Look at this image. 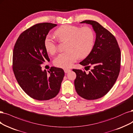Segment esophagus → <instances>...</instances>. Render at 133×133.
Listing matches in <instances>:
<instances>
[{"label":"esophagus","instance_id":"esophagus-1","mask_svg":"<svg viewBox=\"0 0 133 133\" xmlns=\"http://www.w3.org/2000/svg\"><path fill=\"white\" fill-rule=\"evenodd\" d=\"M64 72H65V73H68V72H69V71H71V70L70 69H65L64 70Z\"/></svg>","mask_w":133,"mask_h":133}]
</instances>
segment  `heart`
<instances>
[{
    "label": "heart",
    "mask_w": 133,
    "mask_h": 133,
    "mask_svg": "<svg viewBox=\"0 0 133 133\" xmlns=\"http://www.w3.org/2000/svg\"><path fill=\"white\" fill-rule=\"evenodd\" d=\"M61 42L67 41L66 50L54 59V64L66 68L71 66L80 57L85 58L92 51L94 45L95 34L90 27H80L74 25H63L54 32ZM44 48L51 54L57 51V43L52 36L48 35L44 39Z\"/></svg>",
    "instance_id": "b5f03b06"
}]
</instances>
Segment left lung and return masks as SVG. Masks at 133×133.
Returning a JSON list of instances; mask_svg holds the SVG:
<instances>
[{
	"label": "left lung",
	"mask_w": 133,
	"mask_h": 133,
	"mask_svg": "<svg viewBox=\"0 0 133 133\" xmlns=\"http://www.w3.org/2000/svg\"><path fill=\"white\" fill-rule=\"evenodd\" d=\"M92 26L96 33V41L92 51L81 65L92 68L88 73L80 69H72L76 77L74 81L75 90L86 99H96L106 95L118 78L121 69V50L115 37L99 23L85 20Z\"/></svg>",
	"instance_id": "1"
}]
</instances>
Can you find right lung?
<instances>
[{
	"instance_id": "right-lung-1",
	"label": "right lung",
	"mask_w": 133,
	"mask_h": 133,
	"mask_svg": "<svg viewBox=\"0 0 133 133\" xmlns=\"http://www.w3.org/2000/svg\"><path fill=\"white\" fill-rule=\"evenodd\" d=\"M57 25L44 22L26 30L18 37L13 50L12 70L21 89L30 97L39 101L58 95L64 76L61 68L42 70L41 64L49 62L44 41L50 30Z\"/></svg>"
}]
</instances>
